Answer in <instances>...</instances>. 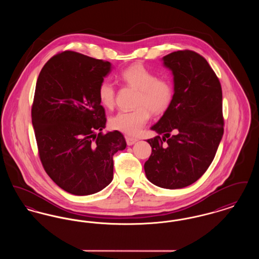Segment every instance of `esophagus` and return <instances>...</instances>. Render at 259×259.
Listing matches in <instances>:
<instances>
[{
    "label": "esophagus",
    "mask_w": 259,
    "mask_h": 259,
    "mask_svg": "<svg viewBox=\"0 0 259 259\" xmlns=\"http://www.w3.org/2000/svg\"><path fill=\"white\" fill-rule=\"evenodd\" d=\"M137 141H138V140L135 139V138H132V137H126V143H127V145H128V146H132V145H134Z\"/></svg>",
    "instance_id": "obj_1"
}]
</instances>
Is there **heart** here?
Returning a JSON list of instances; mask_svg holds the SVG:
<instances>
[{
  "label": "heart",
  "mask_w": 259,
  "mask_h": 259,
  "mask_svg": "<svg viewBox=\"0 0 259 259\" xmlns=\"http://www.w3.org/2000/svg\"><path fill=\"white\" fill-rule=\"evenodd\" d=\"M120 80L128 87L139 90L136 106L131 111H119L111 119V126L127 135H136L147 124L150 112L160 114L166 111L172 100L174 88L167 78L158 77L154 72L142 64H135L119 74ZM99 100L111 109L115 104V88L110 81H103L98 89Z\"/></svg>",
  "instance_id": "heart-1"
}]
</instances>
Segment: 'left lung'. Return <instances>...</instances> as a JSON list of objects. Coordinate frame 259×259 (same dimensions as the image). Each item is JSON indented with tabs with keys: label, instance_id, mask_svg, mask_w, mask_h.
<instances>
[{
	"label": "left lung",
	"instance_id": "1",
	"mask_svg": "<svg viewBox=\"0 0 259 259\" xmlns=\"http://www.w3.org/2000/svg\"><path fill=\"white\" fill-rule=\"evenodd\" d=\"M162 60L172 72L174 95L150 128L158 136L147 141L152 151L145 172L153 185L177 189L195 183L214 158L224 125L222 85L209 63L194 51H175Z\"/></svg>",
	"mask_w": 259,
	"mask_h": 259
}]
</instances>
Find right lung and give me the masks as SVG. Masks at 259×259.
I'll return each mask as SVG.
<instances>
[{"instance_id": "obj_1", "label": "right lung", "mask_w": 259, "mask_h": 259, "mask_svg": "<svg viewBox=\"0 0 259 259\" xmlns=\"http://www.w3.org/2000/svg\"><path fill=\"white\" fill-rule=\"evenodd\" d=\"M111 64L64 51L37 77L32 123L41 164L50 179L74 195L97 193L113 177L112 156L126 148L119 131L102 133L105 110L98 89Z\"/></svg>"}]
</instances>
